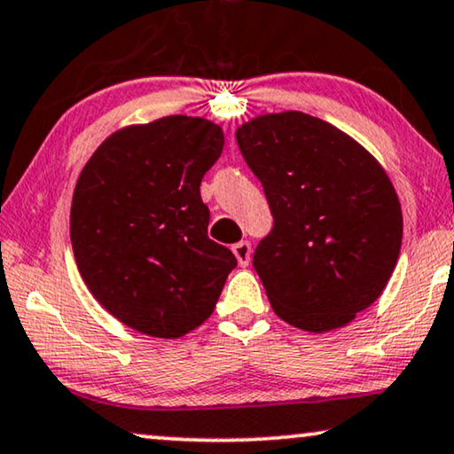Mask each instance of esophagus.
I'll use <instances>...</instances> for the list:
<instances>
[{
  "label": "esophagus",
  "mask_w": 454,
  "mask_h": 454,
  "mask_svg": "<svg viewBox=\"0 0 454 454\" xmlns=\"http://www.w3.org/2000/svg\"><path fill=\"white\" fill-rule=\"evenodd\" d=\"M232 253H234L236 261H239V265L247 267L248 261H251V253H253L251 251V242H247V240L236 242V245H232Z\"/></svg>",
  "instance_id": "1"
}]
</instances>
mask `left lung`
Listing matches in <instances>:
<instances>
[{
  "label": "left lung",
  "instance_id": "1",
  "mask_svg": "<svg viewBox=\"0 0 454 454\" xmlns=\"http://www.w3.org/2000/svg\"><path fill=\"white\" fill-rule=\"evenodd\" d=\"M236 142L273 214L253 257L273 312L310 333L346 327L399 259L403 214L387 170L346 131L300 111L257 114Z\"/></svg>",
  "mask_w": 454,
  "mask_h": 454
}]
</instances>
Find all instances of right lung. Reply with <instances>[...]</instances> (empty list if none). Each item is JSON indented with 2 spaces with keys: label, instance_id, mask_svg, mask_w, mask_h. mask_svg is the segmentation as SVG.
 Listing matches in <instances>:
<instances>
[{
  "label": "right lung",
  "instance_id": "right-lung-1",
  "mask_svg": "<svg viewBox=\"0 0 454 454\" xmlns=\"http://www.w3.org/2000/svg\"><path fill=\"white\" fill-rule=\"evenodd\" d=\"M224 148L218 123L170 114L111 133L82 168L69 234L102 309L137 333L176 340L207 321L228 273L207 239L200 184Z\"/></svg>",
  "mask_w": 454,
  "mask_h": 454
}]
</instances>
